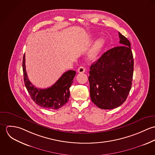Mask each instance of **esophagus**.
<instances>
[{
  "instance_id": "1",
  "label": "esophagus",
  "mask_w": 155,
  "mask_h": 155,
  "mask_svg": "<svg viewBox=\"0 0 155 155\" xmlns=\"http://www.w3.org/2000/svg\"><path fill=\"white\" fill-rule=\"evenodd\" d=\"M85 71V68L84 67H80L78 69V72L79 73H84Z\"/></svg>"
}]
</instances>
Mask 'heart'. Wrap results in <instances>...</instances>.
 <instances>
[{
    "mask_svg": "<svg viewBox=\"0 0 155 155\" xmlns=\"http://www.w3.org/2000/svg\"><path fill=\"white\" fill-rule=\"evenodd\" d=\"M104 45L105 41L103 39L100 38L96 40L90 50L89 54V57L91 58H95L100 53V52L102 50Z\"/></svg>",
    "mask_w": 155,
    "mask_h": 155,
    "instance_id": "b5f03b06",
    "label": "heart"
}]
</instances>
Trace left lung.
<instances>
[{
  "mask_svg": "<svg viewBox=\"0 0 155 155\" xmlns=\"http://www.w3.org/2000/svg\"><path fill=\"white\" fill-rule=\"evenodd\" d=\"M120 46L104 52L90 67L91 101L101 109H113L126 100L132 86L134 59L131 44L119 33Z\"/></svg>",
  "mask_w": 155,
  "mask_h": 155,
  "instance_id": "left-lung-1",
  "label": "left lung"
}]
</instances>
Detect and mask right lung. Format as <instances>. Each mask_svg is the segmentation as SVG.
Wrapping results in <instances>:
<instances>
[{
  "label": "right lung",
  "instance_id": "obj_1",
  "mask_svg": "<svg viewBox=\"0 0 155 155\" xmlns=\"http://www.w3.org/2000/svg\"><path fill=\"white\" fill-rule=\"evenodd\" d=\"M22 70L25 86L31 99L38 106L48 109L56 110L62 107L68 102L70 95L69 89L73 82L75 71H67L52 87L40 89L33 85L28 79L25 70V54L22 60Z\"/></svg>",
  "mask_w": 155,
  "mask_h": 155
}]
</instances>
